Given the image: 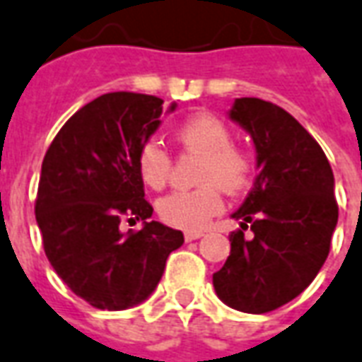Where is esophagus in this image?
<instances>
[{"label": "esophagus", "instance_id": "1", "mask_svg": "<svg viewBox=\"0 0 362 362\" xmlns=\"http://www.w3.org/2000/svg\"><path fill=\"white\" fill-rule=\"evenodd\" d=\"M202 231H194V233H184V239H186V243H189V241H196V239H199V237H202Z\"/></svg>", "mask_w": 362, "mask_h": 362}]
</instances>
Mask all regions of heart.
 Here are the masks:
<instances>
[{"instance_id":"b5f03b06","label":"heart","mask_w":362,"mask_h":362,"mask_svg":"<svg viewBox=\"0 0 362 362\" xmlns=\"http://www.w3.org/2000/svg\"><path fill=\"white\" fill-rule=\"evenodd\" d=\"M176 141L184 153L199 156L194 189H178L158 202L164 223L184 231L204 229L211 217L223 211V196L249 186L255 163L249 151L233 143V131L211 113H196L176 127ZM137 170L148 188L163 189L173 174V156L156 139L139 146Z\"/></svg>"}]
</instances>
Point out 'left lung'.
I'll return each mask as SVG.
<instances>
[{"label":"left lung","mask_w":362,"mask_h":362,"mask_svg":"<svg viewBox=\"0 0 362 362\" xmlns=\"http://www.w3.org/2000/svg\"><path fill=\"white\" fill-rule=\"evenodd\" d=\"M229 117L251 133L259 176L233 214L241 229L229 235L214 286L235 310L267 313L302 294L329 255L339 217L333 170L317 141L274 103L239 98Z\"/></svg>","instance_id":"obj_1"}]
</instances>
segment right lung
<instances>
[{"instance_id":"1","label":"right lung","mask_w":362,"mask_h":362,"mask_svg":"<svg viewBox=\"0 0 362 362\" xmlns=\"http://www.w3.org/2000/svg\"><path fill=\"white\" fill-rule=\"evenodd\" d=\"M163 103L146 93H103L62 125L42 160L35 199L42 249L64 284L98 310L146 300L184 243L182 231L146 221L153 206L137 170L139 146L160 125ZM123 218L146 227L121 234Z\"/></svg>"}]
</instances>
